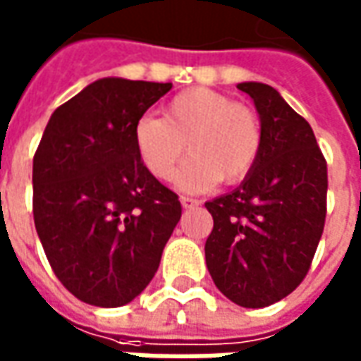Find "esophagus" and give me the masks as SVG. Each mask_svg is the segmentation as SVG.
Masks as SVG:
<instances>
[{
	"instance_id": "obj_1",
	"label": "esophagus",
	"mask_w": 361,
	"mask_h": 361,
	"mask_svg": "<svg viewBox=\"0 0 361 361\" xmlns=\"http://www.w3.org/2000/svg\"><path fill=\"white\" fill-rule=\"evenodd\" d=\"M180 201H181V205H183L185 209H190V207H197V205H200V201L193 200V197H185V195H181Z\"/></svg>"
}]
</instances>
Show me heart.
<instances>
[{
  "instance_id": "1",
  "label": "heart",
  "mask_w": 361,
  "mask_h": 361,
  "mask_svg": "<svg viewBox=\"0 0 361 361\" xmlns=\"http://www.w3.org/2000/svg\"><path fill=\"white\" fill-rule=\"evenodd\" d=\"M181 166V190H207L221 180L227 185L243 181L255 168L263 148L259 114L231 97L212 88H190L171 98L164 118L142 116L134 126V146L142 166L156 180H170Z\"/></svg>"
}]
</instances>
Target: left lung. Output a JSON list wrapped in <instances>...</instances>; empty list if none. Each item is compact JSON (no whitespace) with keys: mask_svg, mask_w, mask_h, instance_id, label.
I'll return each instance as SVG.
<instances>
[{"mask_svg":"<svg viewBox=\"0 0 361 361\" xmlns=\"http://www.w3.org/2000/svg\"><path fill=\"white\" fill-rule=\"evenodd\" d=\"M237 87L255 100L263 148L237 190L205 203L213 217L205 263L229 300L264 308L310 271L324 231L328 168L310 124L273 87Z\"/></svg>","mask_w":361,"mask_h":361,"instance_id":"1","label":"left lung"}]
</instances>
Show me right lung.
<instances>
[{
  "label": "right lung",
  "instance_id": "add662e5",
  "mask_svg": "<svg viewBox=\"0 0 361 361\" xmlns=\"http://www.w3.org/2000/svg\"><path fill=\"white\" fill-rule=\"evenodd\" d=\"M171 82L100 78L61 104L33 156V219L78 300L116 308L154 279L181 217L178 193L138 158L134 126Z\"/></svg>",
  "mask_w": 361,
  "mask_h": 361
}]
</instances>
